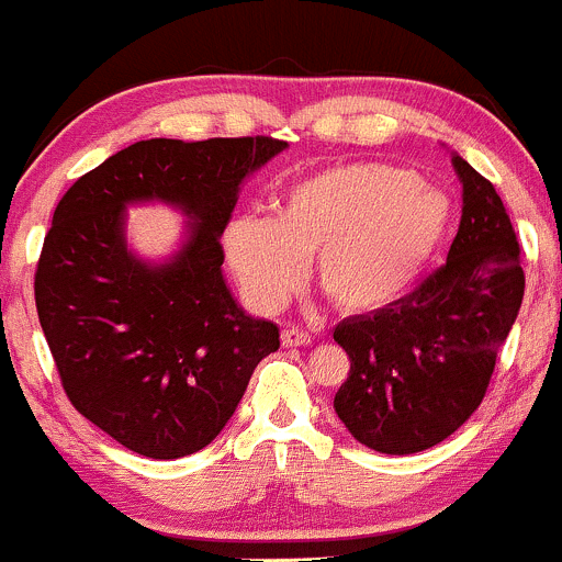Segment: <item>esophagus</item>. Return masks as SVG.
I'll return each mask as SVG.
<instances>
[{
	"label": "esophagus",
	"instance_id": "esophagus-1",
	"mask_svg": "<svg viewBox=\"0 0 562 562\" xmlns=\"http://www.w3.org/2000/svg\"><path fill=\"white\" fill-rule=\"evenodd\" d=\"M281 344L286 346V349H292V346H308L311 335L303 333V329H297V327H286L281 333Z\"/></svg>",
	"mask_w": 562,
	"mask_h": 562
}]
</instances>
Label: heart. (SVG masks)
<instances>
[{
    "label": "heart",
    "mask_w": 562,
    "mask_h": 562,
    "mask_svg": "<svg viewBox=\"0 0 562 562\" xmlns=\"http://www.w3.org/2000/svg\"><path fill=\"white\" fill-rule=\"evenodd\" d=\"M452 207L392 165H335L292 183L279 216H240L224 251L243 292L279 308L316 257V283L340 311L366 314L408 292L447 235Z\"/></svg>",
    "instance_id": "b5f03b06"
}]
</instances>
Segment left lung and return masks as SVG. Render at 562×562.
Wrapping results in <instances>:
<instances>
[{"label": "left lung", "instance_id": "left-lung-1", "mask_svg": "<svg viewBox=\"0 0 562 562\" xmlns=\"http://www.w3.org/2000/svg\"><path fill=\"white\" fill-rule=\"evenodd\" d=\"M452 161L462 218L447 262L333 333L351 360L335 414L381 454L425 452L471 419L522 305L519 240L503 200L462 156Z\"/></svg>", "mask_w": 562, "mask_h": 562}]
</instances>
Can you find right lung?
I'll return each mask as SVG.
<instances>
[{
  "label": "right lung",
  "mask_w": 562,
  "mask_h": 562,
  "mask_svg": "<svg viewBox=\"0 0 562 562\" xmlns=\"http://www.w3.org/2000/svg\"><path fill=\"white\" fill-rule=\"evenodd\" d=\"M286 148L276 137L140 140L80 176L54 211L34 303L75 411L154 460L200 452L238 408L254 368L281 346L222 279V233L240 181ZM167 199L195 218L170 266L125 251L123 205Z\"/></svg>",
  "instance_id": "add662e5"
}]
</instances>
